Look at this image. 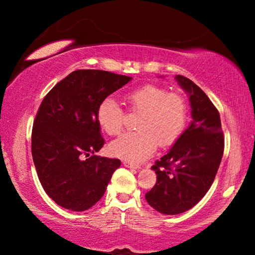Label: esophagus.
Wrapping results in <instances>:
<instances>
[{"mask_svg":"<svg viewBox=\"0 0 255 255\" xmlns=\"http://www.w3.org/2000/svg\"><path fill=\"white\" fill-rule=\"evenodd\" d=\"M123 165L125 167H128V168H134V169H138L139 168V165H137V163L128 161V160H125V161H123Z\"/></svg>","mask_w":255,"mask_h":255,"instance_id":"1","label":"esophagus"}]
</instances>
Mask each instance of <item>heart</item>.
Returning a JSON list of instances; mask_svg holds the SVG:
<instances>
[{"label":"heart","mask_w":255,"mask_h":255,"mask_svg":"<svg viewBox=\"0 0 255 255\" xmlns=\"http://www.w3.org/2000/svg\"><path fill=\"white\" fill-rule=\"evenodd\" d=\"M124 99L131 111L140 113L139 131L125 133L111 142L109 151L113 155L140 162L153 154L158 144L168 147L182 135L188 122V104L182 95L149 83L127 93ZM96 117L108 135H117L123 130L124 113L114 97L102 100Z\"/></svg>","instance_id":"1"}]
</instances>
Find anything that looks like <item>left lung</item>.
Returning <instances> with one entry per match:
<instances>
[{"label":"left lung","mask_w":255,"mask_h":255,"mask_svg":"<svg viewBox=\"0 0 255 255\" xmlns=\"http://www.w3.org/2000/svg\"><path fill=\"white\" fill-rule=\"evenodd\" d=\"M176 81L189 94V128L152 169L156 183L145 195L156 211L177 215L200 202L214 182L224 153V134L217 108L200 87L183 75Z\"/></svg>","instance_id":"left-lung-1"}]
</instances>
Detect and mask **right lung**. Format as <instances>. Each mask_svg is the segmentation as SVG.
<instances>
[{
    "mask_svg": "<svg viewBox=\"0 0 255 255\" xmlns=\"http://www.w3.org/2000/svg\"><path fill=\"white\" fill-rule=\"evenodd\" d=\"M130 80L100 69H78L44 97L33 121L31 151L41 186L60 207L92 208L121 166V160L95 155L104 145L96 114L102 100Z\"/></svg>",
    "mask_w": 255,
    "mask_h": 255,
    "instance_id": "obj_1",
    "label": "right lung"
}]
</instances>
